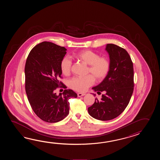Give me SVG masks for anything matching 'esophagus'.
Returning a JSON list of instances; mask_svg holds the SVG:
<instances>
[{"instance_id":"1","label":"esophagus","mask_w":160,"mask_h":160,"mask_svg":"<svg viewBox=\"0 0 160 160\" xmlns=\"http://www.w3.org/2000/svg\"><path fill=\"white\" fill-rule=\"evenodd\" d=\"M86 94L85 93H80V92H79L77 94V95H78V97H82V96H83V95H85Z\"/></svg>"}]
</instances>
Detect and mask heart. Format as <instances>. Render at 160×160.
<instances>
[{
	"mask_svg": "<svg viewBox=\"0 0 160 160\" xmlns=\"http://www.w3.org/2000/svg\"><path fill=\"white\" fill-rule=\"evenodd\" d=\"M79 61L88 65L87 75L83 77H75L69 81V86L79 92H84L97 81H101L107 77L110 69V61L106 57H100L94 51L85 50L74 55ZM61 70L63 75L68 76L71 73L72 61L68 57L63 58L61 62Z\"/></svg>",
	"mask_w": 160,
	"mask_h": 160,
	"instance_id": "1",
	"label": "heart"
}]
</instances>
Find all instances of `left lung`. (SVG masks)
Returning <instances> with one entry per match:
<instances>
[{
    "instance_id": "left-lung-1",
    "label": "left lung",
    "mask_w": 160,
    "mask_h": 160,
    "mask_svg": "<svg viewBox=\"0 0 160 160\" xmlns=\"http://www.w3.org/2000/svg\"><path fill=\"white\" fill-rule=\"evenodd\" d=\"M110 61L108 75L98 86L92 88L95 92H103L102 98H95L88 108L92 117L108 121L119 116L128 105L134 90L133 62L125 49L114 44L106 45Z\"/></svg>"
}]
</instances>
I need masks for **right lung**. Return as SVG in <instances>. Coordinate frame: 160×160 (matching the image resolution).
Listing matches in <instances>:
<instances>
[{"mask_svg":"<svg viewBox=\"0 0 160 160\" xmlns=\"http://www.w3.org/2000/svg\"><path fill=\"white\" fill-rule=\"evenodd\" d=\"M66 49L50 42L36 45L26 62L25 89L28 100L35 114L45 122H58L68 116L72 97L77 94L71 89H65L57 96V88H67L62 78L61 62Z\"/></svg>","mask_w":160,"mask_h":160,"instance_id":"add662e5","label":"right lung"}]
</instances>
